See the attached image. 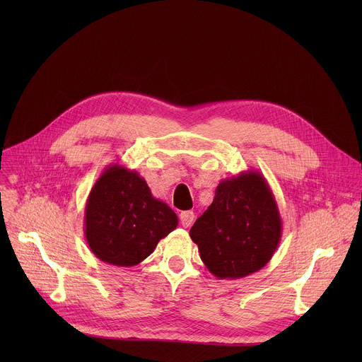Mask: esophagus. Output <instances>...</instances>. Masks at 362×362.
<instances>
[{
	"instance_id": "34e87169",
	"label": "esophagus",
	"mask_w": 362,
	"mask_h": 362,
	"mask_svg": "<svg viewBox=\"0 0 362 362\" xmlns=\"http://www.w3.org/2000/svg\"><path fill=\"white\" fill-rule=\"evenodd\" d=\"M194 219H196V216H194V214L190 212V211H186V212H182V214H180V223H182L183 228H190V226L193 225Z\"/></svg>"
}]
</instances>
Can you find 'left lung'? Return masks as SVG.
Segmentation results:
<instances>
[{
	"label": "left lung",
	"mask_w": 362,
	"mask_h": 362,
	"mask_svg": "<svg viewBox=\"0 0 362 362\" xmlns=\"http://www.w3.org/2000/svg\"><path fill=\"white\" fill-rule=\"evenodd\" d=\"M281 236L275 196L257 170L223 179L212 204L190 229L203 264L219 279H239L262 269Z\"/></svg>",
	"instance_id": "1"
}]
</instances>
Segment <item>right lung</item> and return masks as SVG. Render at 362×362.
Wrapping results in <instances>:
<instances>
[{
  "mask_svg": "<svg viewBox=\"0 0 362 362\" xmlns=\"http://www.w3.org/2000/svg\"><path fill=\"white\" fill-rule=\"evenodd\" d=\"M176 214L153 197L137 172L110 165L95 180L84 214V236L100 261L134 267L176 229Z\"/></svg>",
  "mask_w": 362,
  "mask_h": 362,
  "instance_id": "right-lung-1",
  "label": "right lung"
}]
</instances>
